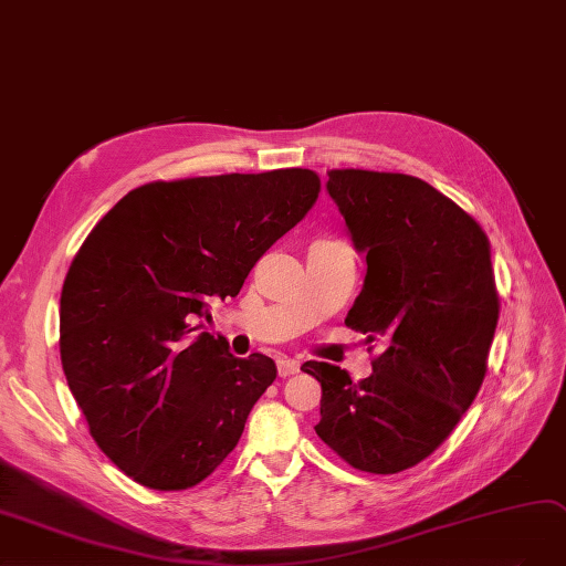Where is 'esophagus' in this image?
<instances>
[{"mask_svg":"<svg viewBox=\"0 0 566 566\" xmlns=\"http://www.w3.org/2000/svg\"><path fill=\"white\" fill-rule=\"evenodd\" d=\"M298 370H301V361L289 359V357L277 359V373H280V378H291V375H296Z\"/></svg>","mask_w":566,"mask_h":566,"instance_id":"34e87169","label":"esophagus"}]
</instances>
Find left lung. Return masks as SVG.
<instances>
[{
    "label": "left lung",
    "mask_w": 566,
    "mask_h": 566,
    "mask_svg": "<svg viewBox=\"0 0 566 566\" xmlns=\"http://www.w3.org/2000/svg\"><path fill=\"white\" fill-rule=\"evenodd\" d=\"M326 188L368 265L345 324L385 349L361 382L303 364L322 385L315 431L349 467L399 473L446 441L485 380L499 322L490 240L410 175L331 170Z\"/></svg>",
    "instance_id": "left-lung-1"
}]
</instances>
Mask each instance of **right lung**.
<instances>
[{
    "label": "right lung",
    "instance_id": "add662e5",
    "mask_svg": "<svg viewBox=\"0 0 566 566\" xmlns=\"http://www.w3.org/2000/svg\"><path fill=\"white\" fill-rule=\"evenodd\" d=\"M317 196L303 167L151 181L81 244L60 296L62 370L95 443L135 483L188 490L238 446L275 361L238 359L196 322L240 294Z\"/></svg>",
    "mask_w": 566,
    "mask_h": 566
}]
</instances>
